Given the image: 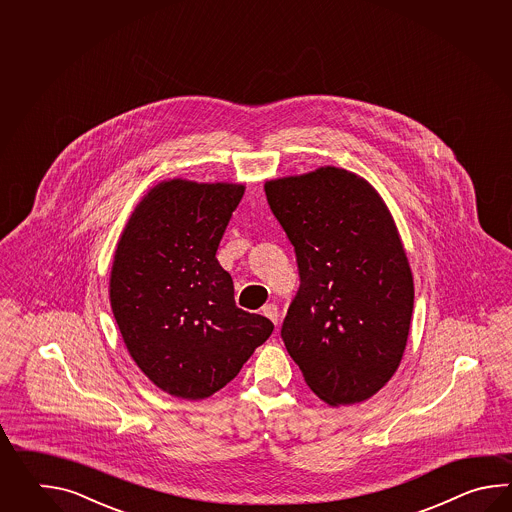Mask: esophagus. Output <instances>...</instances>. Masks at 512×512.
Returning <instances> with one entry per match:
<instances>
[{
  "label": "esophagus",
  "mask_w": 512,
  "mask_h": 512,
  "mask_svg": "<svg viewBox=\"0 0 512 512\" xmlns=\"http://www.w3.org/2000/svg\"><path fill=\"white\" fill-rule=\"evenodd\" d=\"M261 313L263 316H267L271 322L274 324H278V316H280V309H278V305L274 304H265L261 307Z\"/></svg>",
  "instance_id": "esophagus-1"
}]
</instances>
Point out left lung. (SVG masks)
<instances>
[{
	"label": "left lung",
	"instance_id": "1",
	"mask_svg": "<svg viewBox=\"0 0 512 512\" xmlns=\"http://www.w3.org/2000/svg\"><path fill=\"white\" fill-rule=\"evenodd\" d=\"M265 196L300 274L283 344L322 401L362 403L399 368L414 311L392 214L368 181L335 166L267 181Z\"/></svg>",
	"mask_w": 512,
	"mask_h": 512
}]
</instances>
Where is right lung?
Returning a JSON list of instances; mask_svg holds the SVG:
<instances>
[{"label":"right lung","mask_w":512,"mask_h":512,"mask_svg":"<svg viewBox=\"0 0 512 512\" xmlns=\"http://www.w3.org/2000/svg\"><path fill=\"white\" fill-rule=\"evenodd\" d=\"M243 185L155 186L120 236L109 300L137 366L163 392L205 399L229 384L271 320L240 309L216 252Z\"/></svg>","instance_id":"add662e5"}]
</instances>
